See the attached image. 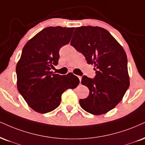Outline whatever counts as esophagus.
Here are the masks:
<instances>
[{
    "label": "esophagus",
    "instance_id": "obj_1",
    "mask_svg": "<svg viewBox=\"0 0 145 145\" xmlns=\"http://www.w3.org/2000/svg\"><path fill=\"white\" fill-rule=\"evenodd\" d=\"M78 79H79V81H80V82L81 81V78H82V77L81 76H78Z\"/></svg>",
    "mask_w": 145,
    "mask_h": 145
}]
</instances>
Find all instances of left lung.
<instances>
[{
    "label": "left lung",
    "instance_id": "left-lung-1",
    "mask_svg": "<svg viewBox=\"0 0 145 145\" xmlns=\"http://www.w3.org/2000/svg\"><path fill=\"white\" fill-rule=\"evenodd\" d=\"M71 45L95 67L93 78H82L89 95L79 100L81 108L93 115L107 113L122 101L130 85L124 50L109 31L99 27H76Z\"/></svg>",
    "mask_w": 145,
    "mask_h": 145
}]
</instances>
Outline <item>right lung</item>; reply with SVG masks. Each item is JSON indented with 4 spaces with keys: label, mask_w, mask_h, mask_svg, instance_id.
Here are the masks:
<instances>
[{
    "label": "right lung",
    "mask_w": 145,
    "mask_h": 145,
    "mask_svg": "<svg viewBox=\"0 0 145 145\" xmlns=\"http://www.w3.org/2000/svg\"><path fill=\"white\" fill-rule=\"evenodd\" d=\"M74 27H48L28 41L16 67L17 89L28 105L46 114L58 108L62 94L78 86L79 79L72 73L52 74L59 50L71 41Z\"/></svg>",
    "instance_id": "1"
}]
</instances>
